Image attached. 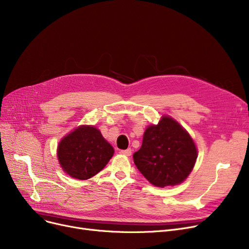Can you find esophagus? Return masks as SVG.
<instances>
[{"label":"esophagus","mask_w":249,"mask_h":249,"mask_svg":"<svg viewBox=\"0 0 249 249\" xmlns=\"http://www.w3.org/2000/svg\"><path fill=\"white\" fill-rule=\"evenodd\" d=\"M122 154H124V155L125 156H131L132 155V150L131 149H126V150H122L121 152Z\"/></svg>","instance_id":"34e87169"}]
</instances>
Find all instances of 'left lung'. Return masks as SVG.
<instances>
[{"label":"left lung","instance_id":"obj_1","mask_svg":"<svg viewBox=\"0 0 249 249\" xmlns=\"http://www.w3.org/2000/svg\"><path fill=\"white\" fill-rule=\"evenodd\" d=\"M196 157L193 139L168 116L146 129L141 149L133 155L139 171L158 187L182 182L193 170Z\"/></svg>","mask_w":249,"mask_h":249}]
</instances>
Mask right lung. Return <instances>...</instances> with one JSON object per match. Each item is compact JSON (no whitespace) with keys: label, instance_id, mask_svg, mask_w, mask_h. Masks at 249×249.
Segmentation results:
<instances>
[{"label":"right lung","instance_id":"1","mask_svg":"<svg viewBox=\"0 0 249 249\" xmlns=\"http://www.w3.org/2000/svg\"><path fill=\"white\" fill-rule=\"evenodd\" d=\"M113 148L94 126H80L65 137L57 147L64 171L85 180L101 171L113 155Z\"/></svg>","mask_w":249,"mask_h":249}]
</instances>
